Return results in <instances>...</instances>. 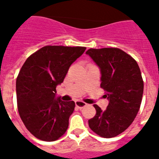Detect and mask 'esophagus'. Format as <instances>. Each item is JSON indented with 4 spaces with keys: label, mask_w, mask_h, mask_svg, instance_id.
I'll use <instances>...</instances> for the list:
<instances>
[{
    "label": "esophagus",
    "mask_w": 159,
    "mask_h": 159,
    "mask_svg": "<svg viewBox=\"0 0 159 159\" xmlns=\"http://www.w3.org/2000/svg\"><path fill=\"white\" fill-rule=\"evenodd\" d=\"M75 104H76V106H77V107H78V108L80 109L83 108L84 106H87V103H85V102H81V101H76V102H75Z\"/></svg>",
    "instance_id": "34e87169"
}]
</instances>
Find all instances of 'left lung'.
<instances>
[{
  "label": "left lung",
  "mask_w": 159,
  "mask_h": 159,
  "mask_svg": "<svg viewBox=\"0 0 159 159\" xmlns=\"http://www.w3.org/2000/svg\"><path fill=\"white\" fill-rule=\"evenodd\" d=\"M101 68V87L109 100L106 110L93 105L97 113L90 129L103 138H113L130 125L140 108L143 81L138 63L117 48H90L86 52Z\"/></svg>",
  "instance_id": "1"
}]
</instances>
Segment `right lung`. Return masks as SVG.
I'll list each match as a JSON object with an SVG mask.
<instances>
[{
    "label": "right lung",
    "instance_id": "obj_1",
    "mask_svg": "<svg viewBox=\"0 0 159 159\" xmlns=\"http://www.w3.org/2000/svg\"><path fill=\"white\" fill-rule=\"evenodd\" d=\"M85 47L47 45L26 59L16 78L19 115L26 129L39 139L51 142L62 137L75 102L55 99L69 67Z\"/></svg>",
    "mask_w": 159,
    "mask_h": 159
}]
</instances>
